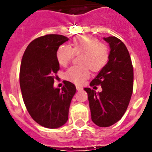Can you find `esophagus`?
Returning a JSON list of instances; mask_svg holds the SVG:
<instances>
[{
  "label": "esophagus",
  "instance_id": "obj_1",
  "mask_svg": "<svg viewBox=\"0 0 152 152\" xmlns=\"http://www.w3.org/2000/svg\"><path fill=\"white\" fill-rule=\"evenodd\" d=\"M82 89H83V88H82V87L78 86V85L76 86V90H77V91H80V90H82Z\"/></svg>",
  "mask_w": 152,
  "mask_h": 152
}]
</instances>
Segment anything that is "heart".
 <instances>
[{
  "mask_svg": "<svg viewBox=\"0 0 152 152\" xmlns=\"http://www.w3.org/2000/svg\"><path fill=\"white\" fill-rule=\"evenodd\" d=\"M80 65L72 66L64 73L67 80L81 84L89 76V68L94 72L101 71L109 60V48L96 37L80 36L72 40V48L61 45L56 51V59L61 65H67L75 55H80Z\"/></svg>",
  "mask_w": 152,
  "mask_h": 152,
  "instance_id": "b5f03b06",
  "label": "heart"
}]
</instances>
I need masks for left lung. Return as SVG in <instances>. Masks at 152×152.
<instances>
[{
	"mask_svg": "<svg viewBox=\"0 0 152 152\" xmlns=\"http://www.w3.org/2000/svg\"><path fill=\"white\" fill-rule=\"evenodd\" d=\"M109 44V60L90 86L100 85L96 93L85 88L88 96L91 120L101 127L112 126L122 118L127 110L133 91V66L130 54L124 43L115 37L104 38Z\"/></svg>",
	"mask_w": 152,
	"mask_h": 152,
	"instance_id": "8db88e82",
	"label": "left lung"
}]
</instances>
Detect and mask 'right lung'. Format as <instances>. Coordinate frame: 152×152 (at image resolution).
Listing matches in <instances>:
<instances>
[{
    "label": "right lung",
    "mask_w": 152,
    "mask_h": 152,
    "mask_svg": "<svg viewBox=\"0 0 152 152\" xmlns=\"http://www.w3.org/2000/svg\"><path fill=\"white\" fill-rule=\"evenodd\" d=\"M68 38L48 34L28 45L20 68V85L25 107L31 117L43 127L57 128L67 122L76 86L64 81L61 88H54L55 75L60 69L56 51Z\"/></svg>",
    "instance_id": "add662e5"
}]
</instances>
